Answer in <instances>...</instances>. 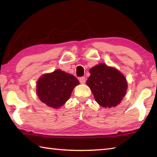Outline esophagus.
<instances>
[{
  "mask_svg": "<svg viewBox=\"0 0 157 157\" xmlns=\"http://www.w3.org/2000/svg\"><path fill=\"white\" fill-rule=\"evenodd\" d=\"M79 82H80L81 84H85V82H86V78H85V77H81V78H79Z\"/></svg>",
  "mask_w": 157,
  "mask_h": 157,
  "instance_id": "34e87169",
  "label": "esophagus"
}]
</instances>
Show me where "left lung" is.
I'll return each mask as SVG.
<instances>
[{
    "instance_id": "obj_1",
    "label": "left lung",
    "mask_w": 157,
    "mask_h": 157,
    "mask_svg": "<svg viewBox=\"0 0 157 157\" xmlns=\"http://www.w3.org/2000/svg\"><path fill=\"white\" fill-rule=\"evenodd\" d=\"M90 73L86 84L98 105L111 108L121 103L128 89V82L118 69L100 63L90 69Z\"/></svg>"
}]
</instances>
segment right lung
<instances>
[{"instance_id": "add662e5", "label": "right lung", "mask_w": 157, "mask_h": 157, "mask_svg": "<svg viewBox=\"0 0 157 157\" xmlns=\"http://www.w3.org/2000/svg\"><path fill=\"white\" fill-rule=\"evenodd\" d=\"M79 84L78 79L73 75L56 69L38 79L36 94L49 107L59 109L68 101L73 89Z\"/></svg>"}]
</instances>
